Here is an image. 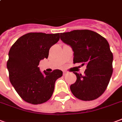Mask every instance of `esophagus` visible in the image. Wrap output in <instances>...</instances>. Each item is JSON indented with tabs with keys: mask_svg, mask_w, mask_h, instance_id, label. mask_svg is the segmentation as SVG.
I'll list each match as a JSON object with an SVG mask.
<instances>
[{
	"mask_svg": "<svg viewBox=\"0 0 122 122\" xmlns=\"http://www.w3.org/2000/svg\"><path fill=\"white\" fill-rule=\"evenodd\" d=\"M66 74H67V72L66 71H63V75H66Z\"/></svg>",
	"mask_w": 122,
	"mask_h": 122,
	"instance_id": "esophagus-1",
	"label": "esophagus"
}]
</instances>
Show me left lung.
Masks as SVG:
<instances>
[{
	"label": "left lung",
	"mask_w": 122,
	"mask_h": 122,
	"mask_svg": "<svg viewBox=\"0 0 122 122\" xmlns=\"http://www.w3.org/2000/svg\"><path fill=\"white\" fill-rule=\"evenodd\" d=\"M60 39L72 47L74 64L87 65L84 75L74 72L76 81L70 86L73 95L84 101L98 98L107 87L113 70V55L107 40L88 30L62 33Z\"/></svg>",
	"instance_id": "obj_1"
}]
</instances>
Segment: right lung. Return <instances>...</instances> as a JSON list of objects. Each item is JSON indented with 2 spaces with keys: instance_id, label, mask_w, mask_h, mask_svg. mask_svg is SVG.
Masks as SVG:
<instances>
[{
  "instance_id": "add662e5",
  "label": "right lung",
  "mask_w": 122,
  "mask_h": 122,
  "mask_svg": "<svg viewBox=\"0 0 122 122\" xmlns=\"http://www.w3.org/2000/svg\"><path fill=\"white\" fill-rule=\"evenodd\" d=\"M60 39V33H29L13 44L9 51L7 67L9 78L16 92L27 103L40 104L50 99L56 80L62 71L41 73L40 60L47 58L49 49Z\"/></svg>"
}]
</instances>
